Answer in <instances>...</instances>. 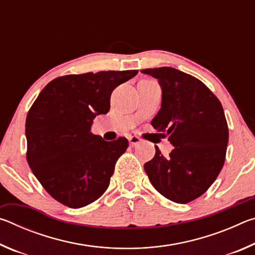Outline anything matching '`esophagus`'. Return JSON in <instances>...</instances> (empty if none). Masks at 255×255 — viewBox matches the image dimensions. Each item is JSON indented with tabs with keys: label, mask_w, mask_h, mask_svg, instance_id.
Masks as SVG:
<instances>
[{
	"label": "esophagus",
	"mask_w": 255,
	"mask_h": 255,
	"mask_svg": "<svg viewBox=\"0 0 255 255\" xmlns=\"http://www.w3.org/2000/svg\"><path fill=\"white\" fill-rule=\"evenodd\" d=\"M140 138L137 137V136H130L129 137V144H130L131 146H136L137 144L140 143Z\"/></svg>",
	"instance_id": "1"
}]
</instances>
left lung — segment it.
I'll return each mask as SVG.
<instances>
[{"label":"left lung","mask_w":255,"mask_h":255,"mask_svg":"<svg viewBox=\"0 0 255 255\" xmlns=\"http://www.w3.org/2000/svg\"><path fill=\"white\" fill-rule=\"evenodd\" d=\"M141 73L161 85L162 105L152 126L166 132L174 146L169 157L155 146L145 172L162 196L188 204L208 190L225 162L228 127L222 103L201 81L175 68H146Z\"/></svg>","instance_id":"1"}]
</instances>
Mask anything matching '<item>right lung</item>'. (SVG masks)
<instances>
[{"label": "right lung", "instance_id": "1", "mask_svg": "<svg viewBox=\"0 0 255 255\" xmlns=\"http://www.w3.org/2000/svg\"><path fill=\"white\" fill-rule=\"evenodd\" d=\"M137 73L60 76L42 89L30 108L25 120L27 161L46 191L60 204L81 208L109 187L128 140L119 137L106 141L93 135L91 126L98 115L108 114L112 91Z\"/></svg>", "mask_w": 255, "mask_h": 255}]
</instances>
